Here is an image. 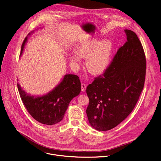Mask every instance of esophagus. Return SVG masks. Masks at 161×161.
I'll use <instances>...</instances> for the list:
<instances>
[{
	"mask_svg": "<svg viewBox=\"0 0 161 161\" xmlns=\"http://www.w3.org/2000/svg\"><path fill=\"white\" fill-rule=\"evenodd\" d=\"M81 91L82 92H85V90H86V85L85 84V83H81Z\"/></svg>",
	"mask_w": 161,
	"mask_h": 161,
	"instance_id": "34e87169",
	"label": "esophagus"
}]
</instances>
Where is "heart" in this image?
<instances>
[{
	"label": "heart",
	"instance_id": "b5f03b06",
	"mask_svg": "<svg viewBox=\"0 0 161 161\" xmlns=\"http://www.w3.org/2000/svg\"><path fill=\"white\" fill-rule=\"evenodd\" d=\"M113 52V44L108 40L99 41L97 38H92L84 41L75 48V53L80 58L86 60V69L92 75L103 73L108 67ZM75 55L70 57L71 62L79 64L80 60Z\"/></svg>",
	"mask_w": 161,
	"mask_h": 161
}]
</instances>
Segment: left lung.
<instances>
[{"mask_svg": "<svg viewBox=\"0 0 161 161\" xmlns=\"http://www.w3.org/2000/svg\"><path fill=\"white\" fill-rule=\"evenodd\" d=\"M127 42L115 55L103 76L86 88L90 103L86 114L92 128H115L132 112L144 88L146 61L137 35L125 30Z\"/></svg>", "mask_w": 161, "mask_h": 161, "instance_id": "1", "label": "left lung"}]
</instances>
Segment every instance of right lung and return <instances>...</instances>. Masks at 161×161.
Returning <instances> with one entry per match:
<instances>
[{
    "label": "right lung",
    "instance_id": "1",
    "mask_svg": "<svg viewBox=\"0 0 161 161\" xmlns=\"http://www.w3.org/2000/svg\"><path fill=\"white\" fill-rule=\"evenodd\" d=\"M34 31L29 33L25 38L20 57L23 53L29 36ZM17 87L21 99L33 118L42 124L50 126L63 119L69 103L81 92L79 77L71 74L64 75L61 81L54 88L42 96L27 93L19 83H17Z\"/></svg>",
    "mask_w": 161,
    "mask_h": 161
}]
</instances>
